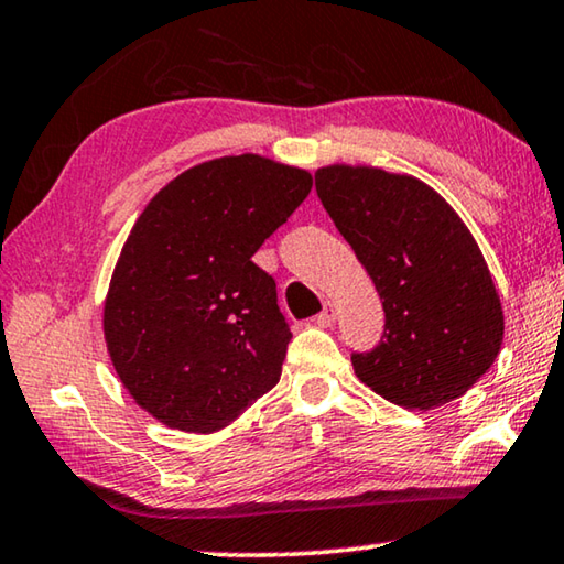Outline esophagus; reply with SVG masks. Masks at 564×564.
<instances>
[{
  "label": "esophagus",
  "instance_id": "1",
  "mask_svg": "<svg viewBox=\"0 0 564 564\" xmlns=\"http://www.w3.org/2000/svg\"><path fill=\"white\" fill-rule=\"evenodd\" d=\"M335 322H337V310L332 307V304L327 302L325 310H322L319 315L315 317V325H319V327H332V325H335Z\"/></svg>",
  "mask_w": 564,
  "mask_h": 564
}]
</instances>
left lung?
<instances>
[{"label": "left lung", "instance_id": "1", "mask_svg": "<svg viewBox=\"0 0 564 564\" xmlns=\"http://www.w3.org/2000/svg\"><path fill=\"white\" fill-rule=\"evenodd\" d=\"M315 187L384 310L380 345L352 352L355 375L410 410L463 397L505 335L492 274L465 221L410 174L335 164L317 170Z\"/></svg>", "mask_w": 564, "mask_h": 564}]
</instances>
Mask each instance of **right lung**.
Returning a JSON list of instances; mask_svg holds the SVG:
<instances>
[{
	"mask_svg": "<svg viewBox=\"0 0 564 564\" xmlns=\"http://www.w3.org/2000/svg\"><path fill=\"white\" fill-rule=\"evenodd\" d=\"M312 189L257 154L180 174L129 232L105 302L119 380L167 427L215 432L280 382L292 332L252 262Z\"/></svg>",
	"mask_w": 564,
	"mask_h": 564,
	"instance_id": "right-lung-1",
	"label": "right lung"
}]
</instances>
